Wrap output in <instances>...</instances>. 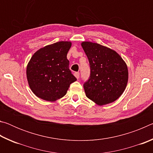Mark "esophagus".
Segmentation results:
<instances>
[{
    "mask_svg": "<svg viewBox=\"0 0 153 153\" xmlns=\"http://www.w3.org/2000/svg\"><path fill=\"white\" fill-rule=\"evenodd\" d=\"M74 76H75V77H76L77 79H78L79 77V72H75Z\"/></svg>",
    "mask_w": 153,
    "mask_h": 153,
    "instance_id": "obj_1",
    "label": "esophagus"
}]
</instances>
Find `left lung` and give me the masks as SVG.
Segmentation results:
<instances>
[{"label":"left lung","instance_id":"obj_1","mask_svg":"<svg viewBox=\"0 0 153 153\" xmlns=\"http://www.w3.org/2000/svg\"><path fill=\"white\" fill-rule=\"evenodd\" d=\"M81 45L90 67V78L84 84L86 97L98 105L115 101L128 84L126 62L117 52L99 44L83 42Z\"/></svg>","mask_w":153,"mask_h":153}]
</instances>
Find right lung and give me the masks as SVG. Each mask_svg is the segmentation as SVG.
<instances>
[{
  "label": "right lung",
  "instance_id": "obj_1",
  "mask_svg": "<svg viewBox=\"0 0 153 153\" xmlns=\"http://www.w3.org/2000/svg\"><path fill=\"white\" fill-rule=\"evenodd\" d=\"M71 42L61 41L40 48L28 63L26 75L36 97L54 102L63 97L76 78L69 68L67 53Z\"/></svg>",
  "mask_w": 153,
  "mask_h": 153
}]
</instances>
